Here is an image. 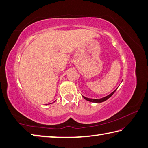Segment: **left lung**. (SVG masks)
Instances as JSON below:
<instances>
[{"label":"left lung","mask_w":148,"mask_h":148,"mask_svg":"<svg viewBox=\"0 0 148 148\" xmlns=\"http://www.w3.org/2000/svg\"><path fill=\"white\" fill-rule=\"evenodd\" d=\"M115 90L112 93H111L110 94H109L108 95H107V96H106L105 97H103V98H101V99H90V98H87V97H84V96H83V97L84 99H86V101H90V102L96 103H102V102H104V101H105L106 100H107L108 99H109V98L112 95L114 94V92H115Z\"/></svg>","instance_id":"8db88e82"}]
</instances>
